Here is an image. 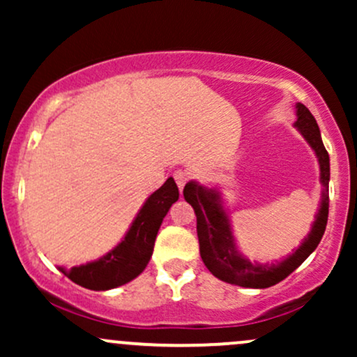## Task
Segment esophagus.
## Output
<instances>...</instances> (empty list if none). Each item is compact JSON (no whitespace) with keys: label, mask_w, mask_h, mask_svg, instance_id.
<instances>
[{"label":"esophagus","mask_w":357,"mask_h":357,"mask_svg":"<svg viewBox=\"0 0 357 357\" xmlns=\"http://www.w3.org/2000/svg\"><path fill=\"white\" fill-rule=\"evenodd\" d=\"M174 179H176V184H178V188H179V191H183V188H184V184L188 183V174L184 173V171H174Z\"/></svg>","instance_id":"obj_1"}]
</instances>
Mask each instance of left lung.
Wrapping results in <instances>:
<instances>
[{"instance_id": "left-lung-1", "label": "left lung", "mask_w": 357, "mask_h": 357, "mask_svg": "<svg viewBox=\"0 0 357 357\" xmlns=\"http://www.w3.org/2000/svg\"><path fill=\"white\" fill-rule=\"evenodd\" d=\"M297 121L294 127L302 134L307 144L312 147L321 171V202L315 213L310 231L292 253L275 261L250 260L236 245L230 215L221 198L220 188H208L198 181H190L184 186V199L196 213V230L199 240V255L210 272L227 284L247 287V289H267L289 277L301 267L310 253L321 243L329 216V154L324 147L321 130L310 110L304 104H296Z\"/></svg>"}]
</instances>
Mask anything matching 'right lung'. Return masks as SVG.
<instances>
[{"label":"right lung","instance_id":"obj_1","mask_svg":"<svg viewBox=\"0 0 357 357\" xmlns=\"http://www.w3.org/2000/svg\"><path fill=\"white\" fill-rule=\"evenodd\" d=\"M178 198L179 191L174 179L167 178V181L146 199L124 238L110 252L84 265L72 268L59 267V270L77 285L90 290H110L134 280L149 264L159 227Z\"/></svg>","mask_w":357,"mask_h":357}]
</instances>
